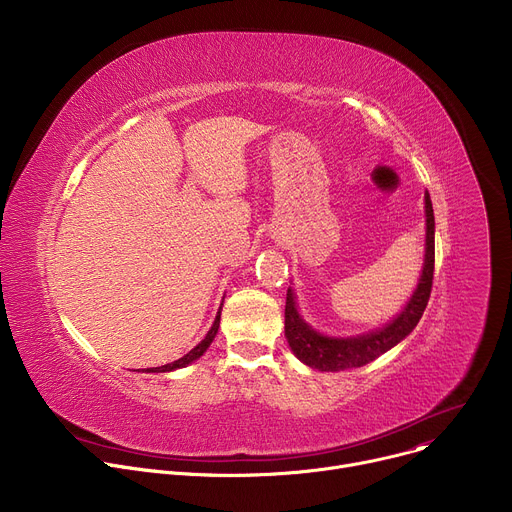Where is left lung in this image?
Returning a JSON list of instances; mask_svg holds the SVG:
<instances>
[{
    "instance_id": "1",
    "label": "left lung",
    "mask_w": 512,
    "mask_h": 512,
    "mask_svg": "<svg viewBox=\"0 0 512 512\" xmlns=\"http://www.w3.org/2000/svg\"><path fill=\"white\" fill-rule=\"evenodd\" d=\"M425 216H427V239H425V265L417 289L407 304V308L385 328L364 334L358 338H328L312 330L298 314L294 294L287 289L285 298V338L294 354L306 362L308 367L318 371H344L364 367L373 362L383 352L399 344L419 322L431 296L433 285V263H435V221L431 198L425 194Z\"/></svg>"
}]
</instances>
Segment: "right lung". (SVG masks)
Returning a JSON list of instances; mask_svg holds the SVG:
<instances>
[{
	"label": "right lung",
	"mask_w": 512,
	"mask_h": 512,
	"mask_svg": "<svg viewBox=\"0 0 512 512\" xmlns=\"http://www.w3.org/2000/svg\"><path fill=\"white\" fill-rule=\"evenodd\" d=\"M218 324H221V314L216 316V320H214V324H212V328L208 330V334L204 336V340L198 344V346H194L188 354H184L182 358H178V360H174V362H170V364H164V367H156V369H148V373H166V371H174V369H182V367H186V364H190L192 360H196V358H200L204 352H206V348L210 346V342L214 340V336H216V330H218Z\"/></svg>",
	"instance_id": "obj_1"
}]
</instances>
